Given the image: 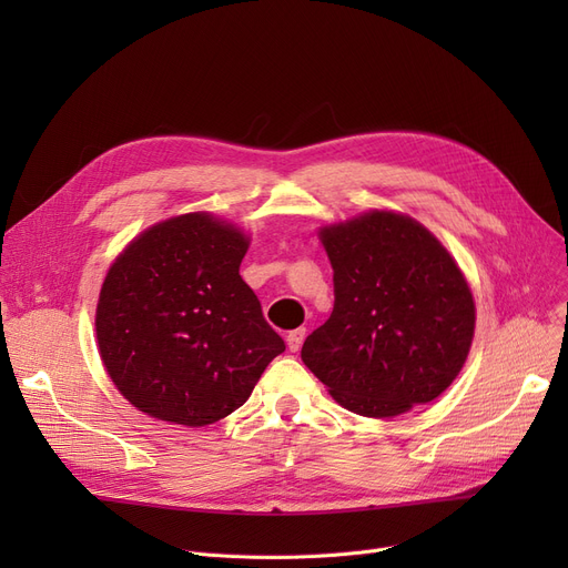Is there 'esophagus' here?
<instances>
[{"label": "esophagus", "mask_w": 568, "mask_h": 568, "mask_svg": "<svg viewBox=\"0 0 568 568\" xmlns=\"http://www.w3.org/2000/svg\"><path fill=\"white\" fill-rule=\"evenodd\" d=\"M304 338H306V329H304V326H302V329L290 332V334H287V347H290V352H300Z\"/></svg>", "instance_id": "obj_1"}]
</instances>
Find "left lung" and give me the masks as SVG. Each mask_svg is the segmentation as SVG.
<instances>
[{
  "label": "left lung",
  "instance_id": "obj_1",
  "mask_svg": "<svg viewBox=\"0 0 568 568\" xmlns=\"http://www.w3.org/2000/svg\"><path fill=\"white\" fill-rule=\"evenodd\" d=\"M334 266V313L302 359L345 409L386 419L435 400L474 338L469 285L409 216L368 212L320 230Z\"/></svg>",
  "mask_w": 568,
  "mask_h": 568
}]
</instances>
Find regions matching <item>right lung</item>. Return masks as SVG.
<instances>
[{
    "label": "right lung",
    "mask_w": 568,
    "mask_h": 568,
    "mask_svg": "<svg viewBox=\"0 0 568 568\" xmlns=\"http://www.w3.org/2000/svg\"><path fill=\"white\" fill-rule=\"evenodd\" d=\"M246 251L242 230L195 212L144 230L112 262L97 338L110 379L133 407L209 426L242 407L285 352L239 276Z\"/></svg>",
    "instance_id": "right-lung-1"
}]
</instances>
